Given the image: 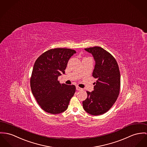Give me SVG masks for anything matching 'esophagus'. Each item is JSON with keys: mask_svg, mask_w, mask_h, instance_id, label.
<instances>
[{"mask_svg": "<svg viewBox=\"0 0 147 147\" xmlns=\"http://www.w3.org/2000/svg\"><path fill=\"white\" fill-rule=\"evenodd\" d=\"M76 90H82V88H80V87H79L78 86H76Z\"/></svg>", "mask_w": 147, "mask_h": 147, "instance_id": "esophagus-1", "label": "esophagus"}]
</instances>
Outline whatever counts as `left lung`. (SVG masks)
Segmentation results:
<instances>
[{
  "label": "left lung",
  "mask_w": 147,
  "mask_h": 147,
  "mask_svg": "<svg viewBox=\"0 0 147 147\" xmlns=\"http://www.w3.org/2000/svg\"><path fill=\"white\" fill-rule=\"evenodd\" d=\"M90 53L95 61L92 76L97 80L94 83V90L87 91V98L83 107L87 113L100 115L106 113L116 101L120 89V73L113 56L98 46L84 49Z\"/></svg>",
  "instance_id": "obj_1"
}]
</instances>
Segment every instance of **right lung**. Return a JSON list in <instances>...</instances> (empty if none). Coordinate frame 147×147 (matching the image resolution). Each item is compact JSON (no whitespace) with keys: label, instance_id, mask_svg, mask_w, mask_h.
Instances as JSON below:
<instances>
[{"label":"right lung","instance_id":"add662e5","mask_svg":"<svg viewBox=\"0 0 147 147\" xmlns=\"http://www.w3.org/2000/svg\"><path fill=\"white\" fill-rule=\"evenodd\" d=\"M76 51L64 48L50 49L36 60L30 80L32 94L46 112L58 114L65 111L76 92L74 85L60 84L57 80L65 74L68 60Z\"/></svg>","mask_w":147,"mask_h":147}]
</instances>
